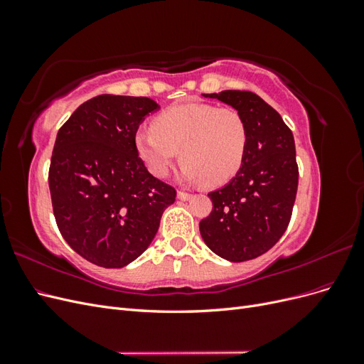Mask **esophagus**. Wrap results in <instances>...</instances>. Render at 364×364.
I'll return each instance as SVG.
<instances>
[{"label":"esophagus","mask_w":364,"mask_h":364,"mask_svg":"<svg viewBox=\"0 0 364 364\" xmlns=\"http://www.w3.org/2000/svg\"><path fill=\"white\" fill-rule=\"evenodd\" d=\"M178 199H181V200H190L191 199V194L190 193H185V191H178Z\"/></svg>","instance_id":"1"}]
</instances>
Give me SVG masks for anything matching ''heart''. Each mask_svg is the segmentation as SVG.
<instances>
[{"mask_svg":"<svg viewBox=\"0 0 364 364\" xmlns=\"http://www.w3.org/2000/svg\"><path fill=\"white\" fill-rule=\"evenodd\" d=\"M249 144L246 121L232 107L185 103L165 109L135 135V147L156 178L168 174L181 156L186 182L223 185L241 168ZM181 155H178V150Z\"/></svg>","mask_w":364,"mask_h":364,"instance_id":"1","label":"heart"}]
</instances>
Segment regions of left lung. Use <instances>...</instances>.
I'll list each match as a JSON object with an SVG mask.
<instances>
[{
    "mask_svg": "<svg viewBox=\"0 0 364 364\" xmlns=\"http://www.w3.org/2000/svg\"><path fill=\"white\" fill-rule=\"evenodd\" d=\"M243 115L249 129L246 158L235 178L209 193L213 211L199 228L218 257L241 262L266 253L287 229L299 170L291 130L281 115L250 91L203 94Z\"/></svg>",
    "mask_w": 364,
    "mask_h": 364,
    "instance_id": "left-lung-1",
    "label": "left lung"
}]
</instances>
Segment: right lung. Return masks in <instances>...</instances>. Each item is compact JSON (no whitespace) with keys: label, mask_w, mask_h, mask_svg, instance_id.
Segmentation results:
<instances>
[{"label":"right lung","mask_w":364,"mask_h":364,"mask_svg":"<svg viewBox=\"0 0 364 364\" xmlns=\"http://www.w3.org/2000/svg\"><path fill=\"white\" fill-rule=\"evenodd\" d=\"M158 109L147 97L97 95L58 132L48 173L54 218L71 249L95 266L136 259L176 200L135 147L139 124Z\"/></svg>","instance_id":"add662e5"}]
</instances>
